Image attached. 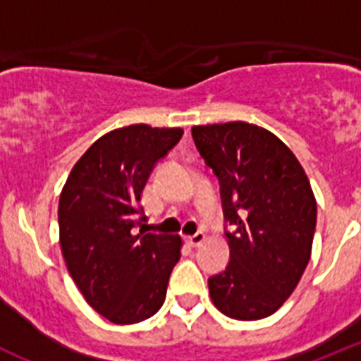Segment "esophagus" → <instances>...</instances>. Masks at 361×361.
Here are the masks:
<instances>
[{"mask_svg": "<svg viewBox=\"0 0 361 361\" xmlns=\"http://www.w3.org/2000/svg\"><path fill=\"white\" fill-rule=\"evenodd\" d=\"M186 240H188V244L193 245V247H197V245H200L204 240H206V235H204L202 231H199V233H195V235H191V237H188Z\"/></svg>", "mask_w": 361, "mask_h": 361, "instance_id": "obj_1", "label": "esophagus"}]
</instances>
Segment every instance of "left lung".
Returning a JSON list of instances; mask_svg holds the SVG:
<instances>
[{
    "label": "left lung",
    "instance_id": "left-lung-1",
    "mask_svg": "<svg viewBox=\"0 0 361 361\" xmlns=\"http://www.w3.org/2000/svg\"><path fill=\"white\" fill-rule=\"evenodd\" d=\"M216 175L229 264L208 279L213 304L235 320H260L291 296L311 258L317 200L295 153L250 123L193 126Z\"/></svg>",
    "mask_w": 361,
    "mask_h": 361
}]
</instances>
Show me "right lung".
I'll return each mask as SVG.
<instances>
[{
	"mask_svg": "<svg viewBox=\"0 0 361 361\" xmlns=\"http://www.w3.org/2000/svg\"><path fill=\"white\" fill-rule=\"evenodd\" d=\"M180 128L132 124L103 135L75 162L59 197V242L85 300L114 324L153 317L180 258L178 235L145 233L141 195Z\"/></svg>",
	"mask_w": 361,
	"mask_h": 361,
	"instance_id": "obj_1",
	"label": "right lung"
}]
</instances>
